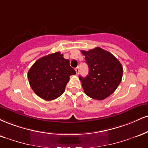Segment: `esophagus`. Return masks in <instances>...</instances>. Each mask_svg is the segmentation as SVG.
<instances>
[{
  "label": "esophagus",
  "mask_w": 148,
  "mask_h": 148,
  "mask_svg": "<svg viewBox=\"0 0 148 148\" xmlns=\"http://www.w3.org/2000/svg\"><path fill=\"white\" fill-rule=\"evenodd\" d=\"M75 70H76V74H79V67H76V69H75Z\"/></svg>",
  "instance_id": "1"
}]
</instances>
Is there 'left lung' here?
I'll use <instances>...</instances> for the list:
<instances>
[{"label":"left lung","mask_w":148,"mask_h":148,"mask_svg":"<svg viewBox=\"0 0 148 148\" xmlns=\"http://www.w3.org/2000/svg\"><path fill=\"white\" fill-rule=\"evenodd\" d=\"M89 67L86 77L79 76L84 92L96 100H103L111 95L120 84L123 67L119 60L101 47L82 50Z\"/></svg>","instance_id":"obj_1"}]
</instances>
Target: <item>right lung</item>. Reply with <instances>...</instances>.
Listing matches in <instances>:
<instances>
[{
	"label": "right lung",
	"instance_id": "obj_1",
	"mask_svg": "<svg viewBox=\"0 0 148 148\" xmlns=\"http://www.w3.org/2000/svg\"><path fill=\"white\" fill-rule=\"evenodd\" d=\"M76 71L69 65V60L59 51L37 60L28 71L30 86L39 97L51 101L65 92L69 76Z\"/></svg>",
	"mask_w": 148,
	"mask_h": 148
}]
</instances>
